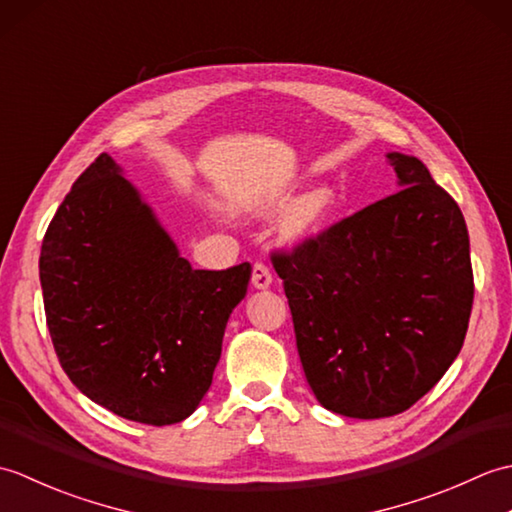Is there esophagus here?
<instances>
[{
  "mask_svg": "<svg viewBox=\"0 0 512 512\" xmlns=\"http://www.w3.org/2000/svg\"><path fill=\"white\" fill-rule=\"evenodd\" d=\"M250 281H253V286L257 290H266L270 284H273V273H270V268L262 262H257L253 266V277H250Z\"/></svg>",
  "mask_w": 512,
  "mask_h": 512,
  "instance_id": "esophagus-1",
  "label": "esophagus"
}]
</instances>
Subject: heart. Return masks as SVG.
Masks as SVG:
<instances>
[{
    "instance_id": "1",
    "label": "heart",
    "mask_w": 512,
    "mask_h": 512,
    "mask_svg": "<svg viewBox=\"0 0 512 512\" xmlns=\"http://www.w3.org/2000/svg\"><path fill=\"white\" fill-rule=\"evenodd\" d=\"M288 200H290V191L286 189L270 191L253 204V211L257 215L275 213L279 209H284ZM332 211H334L332 189L314 187L312 191L303 193L301 198L292 202L284 222H281V233H284V237L290 239V242H306V239L323 231V226L328 224Z\"/></svg>"
}]
</instances>
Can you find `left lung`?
I'll use <instances>...</instances> for the list:
<instances>
[{
    "label": "left lung",
    "mask_w": 512,
    "mask_h": 512,
    "mask_svg": "<svg viewBox=\"0 0 512 512\" xmlns=\"http://www.w3.org/2000/svg\"><path fill=\"white\" fill-rule=\"evenodd\" d=\"M400 191L270 259L308 385L347 418H389L438 383L473 308L469 231L418 158L391 151Z\"/></svg>",
    "instance_id": "8db88e82"
}]
</instances>
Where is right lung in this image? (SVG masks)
<instances>
[{
	"instance_id": "1",
	"label": "right lung",
	"mask_w": 512,
	"mask_h": 512,
	"mask_svg": "<svg viewBox=\"0 0 512 512\" xmlns=\"http://www.w3.org/2000/svg\"><path fill=\"white\" fill-rule=\"evenodd\" d=\"M43 308L72 383L127 420L182 422L211 387L250 264L193 270L121 167L101 154L43 237Z\"/></svg>"
}]
</instances>
